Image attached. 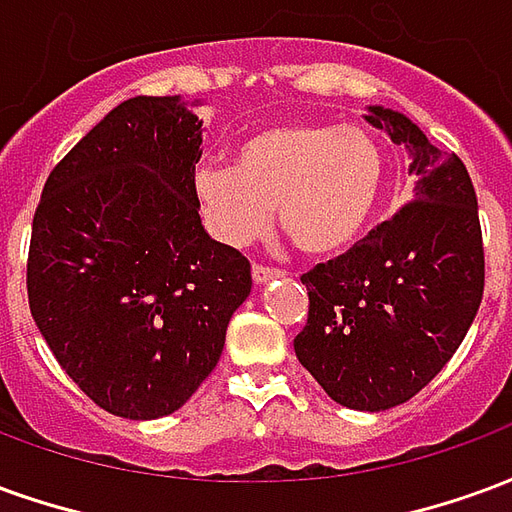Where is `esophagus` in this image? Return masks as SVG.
Instances as JSON below:
<instances>
[{
  "label": "esophagus",
  "instance_id": "esophagus-1",
  "mask_svg": "<svg viewBox=\"0 0 512 512\" xmlns=\"http://www.w3.org/2000/svg\"><path fill=\"white\" fill-rule=\"evenodd\" d=\"M252 277H255V282H268V279H279L285 277V271L282 268H274V266H263V263H255L252 266Z\"/></svg>",
  "mask_w": 512,
  "mask_h": 512
}]
</instances>
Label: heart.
Returning <instances> with one entry per match:
<instances>
[{"label":"heart","instance_id":"b5f03b06","mask_svg":"<svg viewBox=\"0 0 512 512\" xmlns=\"http://www.w3.org/2000/svg\"><path fill=\"white\" fill-rule=\"evenodd\" d=\"M386 186V153L362 126L277 123L235 145L233 167H205L194 191L211 233L246 246L266 233L271 208L307 255H340L365 235Z\"/></svg>","mask_w":512,"mask_h":512}]
</instances>
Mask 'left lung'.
I'll use <instances>...</instances> for the list:
<instances>
[{
    "mask_svg": "<svg viewBox=\"0 0 512 512\" xmlns=\"http://www.w3.org/2000/svg\"><path fill=\"white\" fill-rule=\"evenodd\" d=\"M367 120L411 150L414 200L301 277L310 312L293 348L340 406L384 411L425 389L463 343L483 301L485 249L461 158L400 112L370 106Z\"/></svg>",
    "mask_w": 512,
    "mask_h": 512,
    "instance_id": "obj_1",
    "label": "left lung"
}]
</instances>
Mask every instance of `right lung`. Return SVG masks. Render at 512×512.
<instances>
[{
	"instance_id": "1",
	"label": "right lung",
	"mask_w": 512,
	"mask_h": 512,
	"mask_svg": "<svg viewBox=\"0 0 512 512\" xmlns=\"http://www.w3.org/2000/svg\"><path fill=\"white\" fill-rule=\"evenodd\" d=\"M202 120L136 95L82 136L43 186L29 312L60 367L109 414L178 411L211 376L252 266L200 222Z\"/></svg>"
}]
</instances>
